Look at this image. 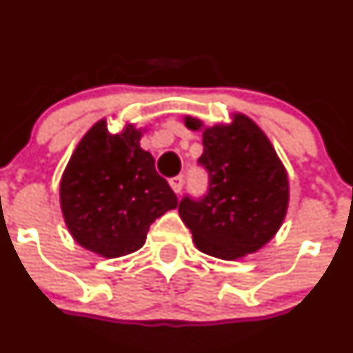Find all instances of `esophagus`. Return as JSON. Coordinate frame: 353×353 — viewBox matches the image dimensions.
<instances>
[{"label": "esophagus", "instance_id": "34e87169", "mask_svg": "<svg viewBox=\"0 0 353 353\" xmlns=\"http://www.w3.org/2000/svg\"><path fill=\"white\" fill-rule=\"evenodd\" d=\"M169 184H170V188H172L174 193L179 194V193H181V190H183L184 181H183V177H181V176H176V177H172V179L169 181Z\"/></svg>", "mask_w": 353, "mask_h": 353}]
</instances>
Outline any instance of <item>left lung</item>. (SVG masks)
Segmentation results:
<instances>
[{
	"label": "left lung",
	"instance_id": "1",
	"mask_svg": "<svg viewBox=\"0 0 353 353\" xmlns=\"http://www.w3.org/2000/svg\"><path fill=\"white\" fill-rule=\"evenodd\" d=\"M188 130L203 133L198 162L208 170V193L183 198L179 215L201 252L239 259L275 237L287 215L290 188L282 160L265 131L244 114L205 128L186 116Z\"/></svg>",
	"mask_w": 353,
	"mask_h": 353
}]
</instances>
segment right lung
Returning <instances> with one entry per match:
<instances>
[{"mask_svg":"<svg viewBox=\"0 0 353 353\" xmlns=\"http://www.w3.org/2000/svg\"><path fill=\"white\" fill-rule=\"evenodd\" d=\"M140 140L134 124L112 134L108 121H97L63 172L59 201L68 230L81 248L102 258L138 251L152 223L177 206Z\"/></svg>","mask_w":353,"mask_h":353,"instance_id":"1","label":"right lung"}]
</instances>
